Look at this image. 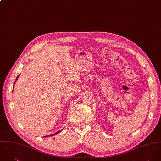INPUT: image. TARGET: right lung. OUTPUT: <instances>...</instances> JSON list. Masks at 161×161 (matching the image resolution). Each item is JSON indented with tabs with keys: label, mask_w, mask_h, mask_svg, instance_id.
<instances>
[{
	"label": "right lung",
	"mask_w": 161,
	"mask_h": 161,
	"mask_svg": "<svg viewBox=\"0 0 161 161\" xmlns=\"http://www.w3.org/2000/svg\"><path fill=\"white\" fill-rule=\"evenodd\" d=\"M18 77H19V76H17V78H16V80H17V78H18ZM14 84H15V83H14ZM62 130H62H59L58 132H56L55 134H58V133H59V132H60ZM55 134H50V135H48V136H44V137H49V136H53V135H55Z\"/></svg>",
	"instance_id": "1"
}]
</instances>
